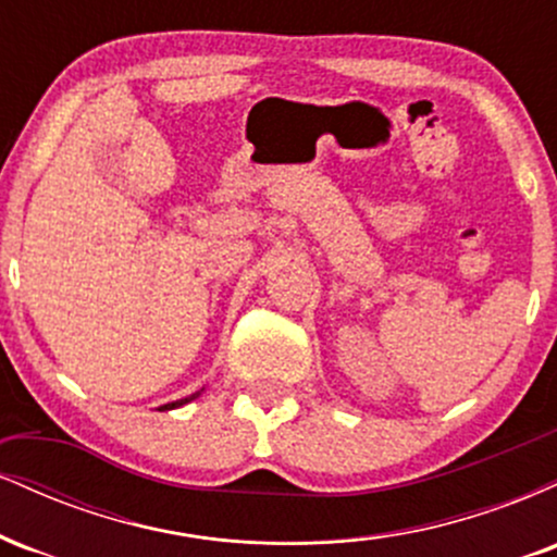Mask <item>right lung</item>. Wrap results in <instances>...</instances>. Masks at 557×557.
I'll return each mask as SVG.
<instances>
[{"label": "right lung", "instance_id": "add662e5", "mask_svg": "<svg viewBox=\"0 0 557 557\" xmlns=\"http://www.w3.org/2000/svg\"><path fill=\"white\" fill-rule=\"evenodd\" d=\"M194 398H198V393H194V395H188V398H183V400H175V403H168V406H162V411H170V408H177V406H185V403H190Z\"/></svg>", "mask_w": 557, "mask_h": 557}]
</instances>
